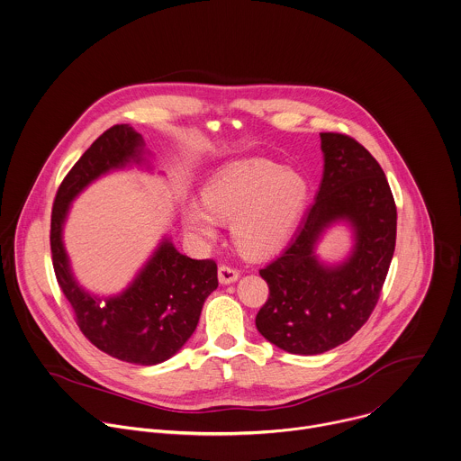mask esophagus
I'll list each match as a JSON object with an SVG mask.
<instances>
[{
	"label": "esophagus",
	"instance_id": "34e87169",
	"mask_svg": "<svg viewBox=\"0 0 461 461\" xmlns=\"http://www.w3.org/2000/svg\"><path fill=\"white\" fill-rule=\"evenodd\" d=\"M240 277V270L230 267V265H221L218 268V279L221 285H230V283H236Z\"/></svg>",
	"mask_w": 461,
	"mask_h": 461
}]
</instances>
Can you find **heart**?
<instances>
[{
	"label": "heart",
	"mask_w": 461,
	"mask_h": 461,
	"mask_svg": "<svg viewBox=\"0 0 461 461\" xmlns=\"http://www.w3.org/2000/svg\"><path fill=\"white\" fill-rule=\"evenodd\" d=\"M202 200H187L182 211L193 232L214 240V216L232 220L236 243L249 254H265L288 236L304 205L306 182L272 160L243 158L218 169L205 182Z\"/></svg>",
	"instance_id": "heart-1"
}]
</instances>
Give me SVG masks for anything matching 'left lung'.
I'll return each mask as SVG.
<instances>
[{
    "label": "left lung",
    "mask_w": 461,
    "mask_h": 461,
    "mask_svg": "<svg viewBox=\"0 0 461 461\" xmlns=\"http://www.w3.org/2000/svg\"><path fill=\"white\" fill-rule=\"evenodd\" d=\"M323 178L306 218L286 247L259 276L270 288L256 316L258 330L292 354H321L348 341L379 301L397 234V207L383 167L354 138L321 132ZM347 219L357 247L339 267L313 256L321 232Z\"/></svg>",
    "instance_id": "obj_1"
}]
</instances>
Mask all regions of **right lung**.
<instances>
[{"label": "right lung", "mask_w": 461, "mask_h": 461, "mask_svg": "<svg viewBox=\"0 0 461 461\" xmlns=\"http://www.w3.org/2000/svg\"><path fill=\"white\" fill-rule=\"evenodd\" d=\"M141 150L143 138L132 127L114 125L84 152L57 189L50 245L57 283L73 307L82 334L116 359L157 365L171 357L194 332L205 299L218 288L216 263L182 256L166 240L127 292L102 301L78 288L62 247L69 202L102 173L131 160L140 162Z\"/></svg>", "instance_id": "right-lung-1"}]
</instances>
